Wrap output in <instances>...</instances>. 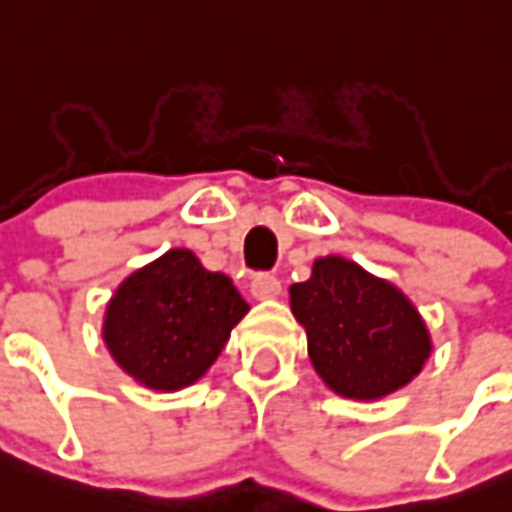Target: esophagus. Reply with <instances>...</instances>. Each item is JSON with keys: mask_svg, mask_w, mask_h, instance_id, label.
Segmentation results:
<instances>
[{"mask_svg": "<svg viewBox=\"0 0 512 512\" xmlns=\"http://www.w3.org/2000/svg\"><path fill=\"white\" fill-rule=\"evenodd\" d=\"M251 293L256 299H275L280 293V280L275 275H269V272H259L251 280Z\"/></svg>", "mask_w": 512, "mask_h": 512, "instance_id": "esophagus-1", "label": "esophagus"}]
</instances>
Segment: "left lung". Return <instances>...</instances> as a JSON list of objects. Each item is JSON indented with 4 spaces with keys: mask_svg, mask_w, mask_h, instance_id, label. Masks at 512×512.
<instances>
[{
    "mask_svg": "<svg viewBox=\"0 0 512 512\" xmlns=\"http://www.w3.org/2000/svg\"><path fill=\"white\" fill-rule=\"evenodd\" d=\"M291 310L307 328L315 371L344 398H384L411 382L430 355L414 304L342 256L318 259L307 283L291 285Z\"/></svg>",
    "mask_w": 512,
    "mask_h": 512,
    "instance_id": "1",
    "label": "left lung"
}]
</instances>
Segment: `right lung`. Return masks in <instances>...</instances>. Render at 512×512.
<instances>
[{
  "label": "right lung",
  "mask_w": 512,
  "mask_h": 512,
  "mask_svg": "<svg viewBox=\"0 0 512 512\" xmlns=\"http://www.w3.org/2000/svg\"><path fill=\"white\" fill-rule=\"evenodd\" d=\"M248 312L232 280L176 248L138 269L106 307L104 339L114 360L152 390H181L219 358Z\"/></svg>",
  "instance_id": "add662e5"
}]
</instances>
